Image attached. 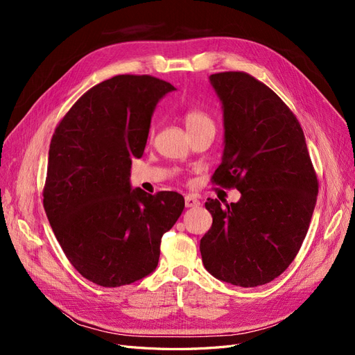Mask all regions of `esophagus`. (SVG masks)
<instances>
[{
	"instance_id": "34e87169",
	"label": "esophagus",
	"mask_w": 355,
	"mask_h": 355,
	"mask_svg": "<svg viewBox=\"0 0 355 355\" xmlns=\"http://www.w3.org/2000/svg\"><path fill=\"white\" fill-rule=\"evenodd\" d=\"M185 206H187V207H197V206H200V201H198L194 196L188 194V196L185 197Z\"/></svg>"
}]
</instances>
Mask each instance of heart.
Returning <instances> with one entry per match:
<instances>
[{"label":"heart","instance_id":"heart-1","mask_svg":"<svg viewBox=\"0 0 355 355\" xmlns=\"http://www.w3.org/2000/svg\"><path fill=\"white\" fill-rule=\"evenodd\" d=\"M184 121H185V125H187L189 133L194 130H198V128H201V127H214L211 116L200 110L187 111L184 115Z\"/></svg>","mask_w":355,"mask_h":355}]
</instances>
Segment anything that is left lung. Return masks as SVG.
<instances>
[{
	"label": "left lung",
	"mask_w": 355,
	"mask_h": 355,
	"mask_svg": "<svg viewBox=\"0 0 355 355\" xmlns=\"http://www.w3.org/2000/svg\"><path fill=\"white\" fill-rule=\"evenodd\" d=\"M223 111V155L213 182L237 188L225 207L207 198L211 228L200 241L204 268L220 282L256 287L293 262L318 194L305 136L278 96L245 72L209 77Z\"/></svg>",
	"instance_id": "obj_1"
}]
</instances>
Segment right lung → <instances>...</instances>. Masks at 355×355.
Returning <instances> with one entry per match:
<instances>
[{
  "label": "right lung",
  "instance_id": "right-lung-1",
  "mask_svg": "<svg viewBox=\"0 0 355 355\" xmlns=\"http://www.w3.org/2000/svg\"><path fill=\"white\" fill-rule=\"evenodd\" d=\"M173 90L151 75H116L84 93L51 137L44 210L68 261L94 284L120 287L154 272L161 237L184 211L178 192L130 185L155 106Z\"/></svg>",
  "mask_w": 355,
  "mask_h": 355
}]
</instances>
